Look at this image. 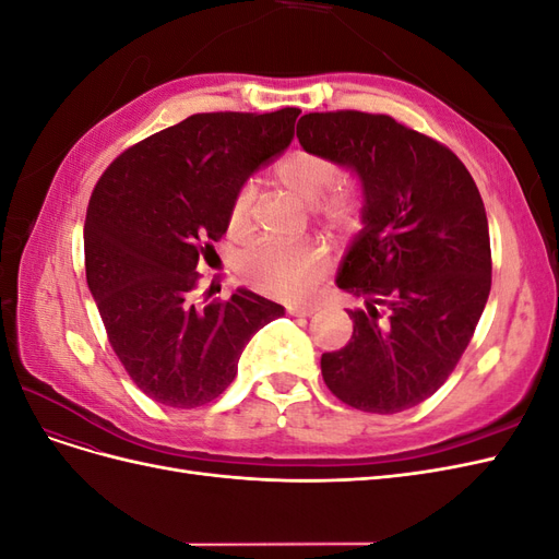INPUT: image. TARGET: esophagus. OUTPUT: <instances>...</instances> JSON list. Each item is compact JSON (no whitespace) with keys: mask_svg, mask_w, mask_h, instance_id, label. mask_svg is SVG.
Wrapping results in <instances>:
<instances>
[{"mask_svg":"<svg viewBox=\"0 0 559 559\" xmlns=\"http://www.w3.org/2000/svg\"><path fill=\"white\" fill-rule=\"evenodd\" d=\"M286 312H289L292 317H310L317 312L314 306H308V302H302V306H298V302H292V306H286Z\"/></svg>","mask_w":559,"mask_h":559,"instance_id":"34e87169","label":"esophagus"}]
</instances>
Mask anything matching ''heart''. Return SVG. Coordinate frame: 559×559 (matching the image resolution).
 Instances as JSON below:
<instances>
[{
    "label": "heart",
    "instance_id": "b5f03b06",
    "mask_svg": "<svg viewBox=\"0 0 559 559\" xmlns=\"http://www.w3.org/2000/svg\"><path fill=\"white\" fill-rule=\"evenodd\" d=\"M275 181L292 191L300 200H317L324 195L341 177L337 163L312 148H294L275 165ZM253 193L251 183H242L233 193L228 205V233L233 238H247L253 226ZM324 214L331 222L345 224L357 212V198L345 189H333L324 205ZM329 259L321 247L310 242L280 245L263 242L253 247L240 263L242 280L261 294L277 298H302L308 296L319 280L324 277Z\"/></svg>",
    "mask_w": 559,
    "mask_h": 559
}]
</instances>
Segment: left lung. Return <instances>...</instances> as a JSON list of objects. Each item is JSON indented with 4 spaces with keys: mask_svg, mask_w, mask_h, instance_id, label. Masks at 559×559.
<instances>
[{
    "mask_svg": "<svg viewBox=\"0 0 559 559\" xmlns=\"http://www.w3.org/2000/svg\"><path fill=\"white\" fill-rule=\"evenodd\" d=\"M296 134L364 189V228L335 280L364 308L347 310L352 337L321 354V376L352 408L408 411L460 364L492 286L478 186L445 144L386 114L314 111Z\"/></svg>",
    "mask_w": 559,
    "mask_h": 559,
    "instance_id": "8db88e82",
    "label": "left lung"
}]
</instances>
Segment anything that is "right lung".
<instances>
[{"label":"right lung","mask_w":559,"mask_h":559,"mask_svg":"<svg viewBox=\"0 0 559 559\" xmlns=\"http://www.w3.org/2000/svg\"><path fill=\"white\" fill-rule=\"evenodd\" d=\"M298 114H193L126 148L95 183L88 289L118 361L156 403L198 408L224 394L251 335L284 314L247 289L198 302L195 267L226 235L233 193L292 144Z\"/></svg>","instance_id":"1"}]
</instances>
